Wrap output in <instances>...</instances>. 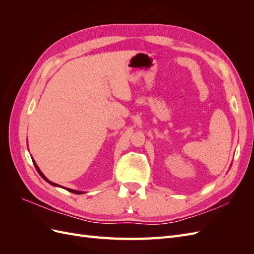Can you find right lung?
I'll return each mask as SVG.
<instances>
[{
	"label": "right lung",
	"mask_w": 254,
	"mask_h": 254,
	"mask_svg": "<svg viewBox=\"0 0 254 254\" xmlns=\"http://www.w3.org/2000/svg\"><path fill=\"white\" fill-rule=\"evenodd\" d=\"M33 159V158H32ZM33 162H34V165H35V167H36V170H37V172L39 173V175L42 177V178L47 181V182H49L51 186H54V187H58V188H63V189H64V190H68V191H71V193H74V194H84V191H81V190H72V189H68V188H64V187H61V186H59V184H57V183H54V182H52V181H50L47 177H45L44 175H43V173L40 171V168L38 167V165L36 164V162H35V160L33 159Z\"/></svg>",
	"instance_id": "right-lung-1"
}]
</instances>
